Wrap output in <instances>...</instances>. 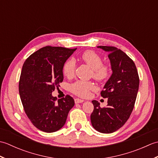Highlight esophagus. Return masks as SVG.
I'll return each mask as SVG.
<instances>
[{
  "mask_svg": "<svg viewBox=\"0 0 158 158\" xmlns=\"http://www.w3.org/2000/svg\"><path fill=\"white\" fill-rule=\"evenodd\" d=\"M83 102H84V100H81V99H79V98H75V102L77 104V103H81Z\"/></svg>",
  "mask_w": 158,
  "mask_h": 158,
  "instance_id": "obj_1",
  "label": "esophagus"
}]
</instances>
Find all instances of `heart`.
I'll return each mask as SVG.
<instances>
[{
  "mask_svg": "<svg viewBox=\"0 0 158 158\" xmlns=\"http://www.w3.org/2000/svg\"><path fill=\"white\" fill-rule=\"evenodd\" d=\"M81 60L92 68L91 76L98 81H104L110 76L111 68L108 63H103L99 54L92 50H87L81 55ZM75 62L73 60H66L62 67L64 75L70 78L75 74ZM70 89L72 93L80 97L89 96L90 92L96 89V86L92 81L79 80L70 85Z\"/></svg>",
  "mask_w": 158,
  "mask_h": 158,
  "instance_id": "obj_1",
  "label": "heart"
}]
</instances>
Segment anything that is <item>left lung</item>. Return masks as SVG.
Segmentation results:
<instances>
[{
    "label": "left lung",
    "instance_id": "obj_1",
    "mask_svg": "<svg viewBox=\"0 0 158 158\" xmlns=\"http://www.w3.org/2000/svg\"><path fill=\"white\" fill-rule=\"evenodd\" d=\"M108 52L113 74L100 92L108 98L107 106L92 100L90 116L92 126L101 133H112L122 127L132 112L139 87V77L135 62L122 50L113 46H98Z\"/></svg>",
    "mask_w": 158,
    "mask_h": 158
}]
</instances>
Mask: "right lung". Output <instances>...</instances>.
Wrapping results in <instances>:
<instances>
[{
  "mask_svg": "<svg viewBox=\"0 0 158 158\" xmlns=\"http://www.w3.org/2000/svg\"><path fill=\"white\" fill-rule=\"evenodd\" d=\"M77 48L45 46L26 60L19 82L24 111L36 128L45 132L60 130L75 105L71 96L57 99L52 95L63 81L64 64Z\"/></svg>",
  "mask_w": 158,
  "mask_h": 158,
  "instance_id": "obj_1",
  "label": "right lung"
}]
</instances>
